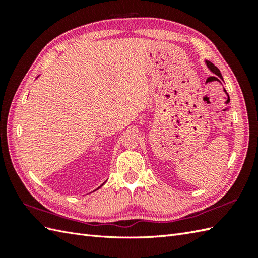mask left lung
Returning <instances> with one entry per match:
<instances>
[{
  "label": "left lung",
  "mask_w": 258,
  "mask_h": 258,
  "mask_svg": "<svg viewBox=\"0 0 258 258\" xmlns=\"http://www.w3.org/2000/svg\"><path fill=\"white\" fill-rule=\"evenodd\" d=\"M206 64H207L208 69H210L214 74H216V75L218 76V78L223 80V78H222V74H221V72H220V70H218V69L215 67V65H214V64H213V63H211V62H208V61H206Z\"/></svg>",
  "instance_id": "1"
}]
</instances>
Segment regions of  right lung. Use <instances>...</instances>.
<instances>
[{
	"instance_id": "1",
	"label": "right lung",
	"mask_w": 258,
	"mask_h": 258,
	"mask_svg": "<svg viewBox=\"0 0 258 258\" xmlns=\"http://www.w3.org/2000/svg\"><path fill=\"white\" fill-rule=\"evenodd\" d=\"M100 187H101V186H100ZM100 187H98V188H100Z\"/></svg>"
}]
</instances>
